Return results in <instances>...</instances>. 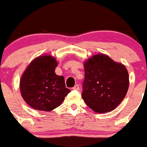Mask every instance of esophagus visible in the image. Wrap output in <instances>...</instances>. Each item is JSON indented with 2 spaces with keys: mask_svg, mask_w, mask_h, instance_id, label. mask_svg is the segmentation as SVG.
Returning a JSON list of instances; mask_svg holds the SVG:
<instances>
[{
  "mask_svg": "<svg viewBox=\"0 0 147 147\" xmlns=\"http://www.w3.org/2000/svg\"><path fill=\"white\" fill-rule=\"evenodd\" d=\"M73 89L74 90H77V91H78V90H79V86H78V84H77V85H76L74 87Z\"/></svg>",
  "mask_w": 147,
  "mask_h": 147,
  "instance_id": "esophagus-1",
  "label": "esophagus"
}]
</instances>
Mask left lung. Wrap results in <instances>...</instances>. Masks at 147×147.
<instances>
[{
    "label": "left lung",
    "instance_id": "1",
    "mask_svg": "<svg viewBox=\"0 0 147 147\" xmlns=\"http://www.w3.org/2000/svg\"><path fill=\"white\" fill-rule=\"evenodd\" d=\"M85 78L82 98L96 113L109 112L123 101L129 89V76L125 66L104 53L84 62Z\"/></svg>",
    "mask_w": 147,
    "mask_h": 147
}]
</instances>
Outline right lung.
<instances>
[{"label":"right lung","instance_id":"1","mask_svg":"<svg viewBox=\"0 0 147 147\" xmlns=\"http://www.w3.org/2000/svg\"><path fill=\"white\" fill-rule=\"evenodd\" d=\"M58 61L43 54L33 59L20 79V91L24 101L33 109L51 111L62 104L70 92L64 77L55 73Z\"/></svg>","mask_w":147,"mask_h":147}]
</instances>
